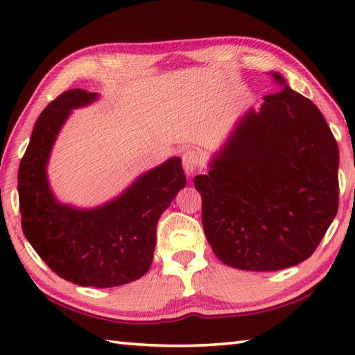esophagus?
<instances>
[{
  "label": "esophagus",
  "instance_id": "esophagus-1",
  "mask_svg": "<svg viewBox=\"0 0 355 355\" xmlns=\"http://www.w3.org/2000/svg\"><path fill=\"white\" fill-rule=\"evenodd\" d=\"M182 160H183V168L189 177L193 175V173L197 172L202 164V157L198 150H195V149L186 150L182 157Z\"/></svg>",
  "mask_w": 355,
  "mask_h": 355
}]
</instances>
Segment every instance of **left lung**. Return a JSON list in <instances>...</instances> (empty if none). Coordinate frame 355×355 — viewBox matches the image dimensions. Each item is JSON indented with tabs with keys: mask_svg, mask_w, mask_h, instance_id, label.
Listing matches in <instances>:
<instances>
[{
	"mask_svg": "<svg viewBox=\"0 0 355 355\" xmlns=\"http://www.w3.org/2000/svg\"><path fill=\"white\" fill-rule=\"evenodd\" d=\"M281 92L248 110L193 178L202 227L225 266L275 271L310 258L338 209V146L315 105Z\"/></svg>",
	"mask_w": 355,
	"mask_h": 355,
	"instance_id": "8db88e82",
	"label": "left lung"
}]
</instances>
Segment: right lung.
Here are the masks:
<instances>
[{"instance_id":"obj_1","label":"right lung","mask_w":355,"mask_h":355,"mask_svg":"<svg viewBox=\"0 0 355 355\" xmlns=\"http://www.w3.org/2000/svg\"><path fill=\"white\" fill-rule=\"evenodd\" d=\"M96 93L74 88L51 101L37 117L18 171L22 232L55 273L82 286L110 288L140 279L150 267L162 214L186 186L182 160L172 157L135 180L110 202L78 209L53 195L47 163L71 110Z\"/></svg>"}]
</instances>
